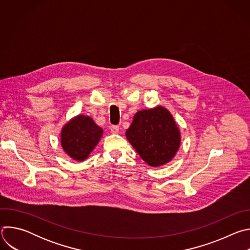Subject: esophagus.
I'll return each instance as SVG.
<instances>
[{
    "mask_svg": "<svg viewBox=\"0 0 250 250\" xmlns=\"http://www.w3.org/2000/svg\"><path fill=\"white\" fill-rule=\"evenodd\" d=\"M119 130H120V127L118 125H112L111 126V132L112 133L117 134V133H119Z\"/></svg>",
    "mask_w": 250,
    "mask_h": 250,
    "instance_id": "obj_1",
    "label": "esophagus"
}]
</instances>
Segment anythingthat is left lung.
Returning <instances> with one entry per match:
<instances>
[{"mask_svg":"<svg viewBox=\"0 0 250 250\" xmlns=\"http://www.w3.org/2000/svg\"><path fill=\"white\" fill-rule=\"evenodd\" d=\"M130 145L151 167L171 161L181 144V132L173 116L162 105L138 111L125 131Z\"/></svg>","mask_w":250,"mask_h":250,"instance_id":"obj_1","label":"left lung"}]
</instances>
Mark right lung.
Listing matches in <instances>:
<instances>
[{"mask_svg": "<svg viewBox=\"0 0 250 250\" xmlns=\"http://www.w3.org/2000/svg\"><path fill=\"white\" fill-rule=\"evenodd\" d=\"M103 136V128L92 118L79 115L71 119L61 129V146L73 160L84 161Z\"/></svg>", "mask_w": 250, "mask_h": 250, "instance_id": "obj_1", "label": "right lung"}]
</instances>
